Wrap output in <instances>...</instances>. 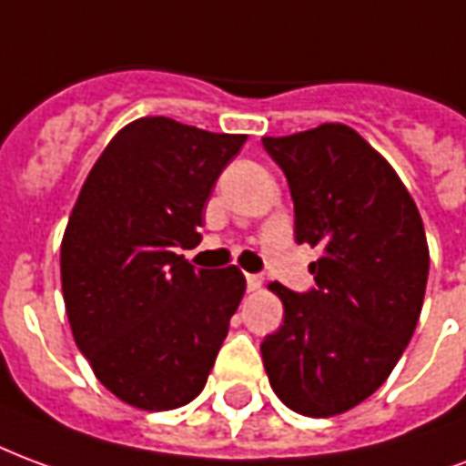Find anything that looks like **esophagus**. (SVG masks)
Instances as JSON below:
<instances>
[{
    "label": "esophagus",
    "instance_id": "34e87169",
    "mask_svg": "<svg viewBox=\"0 0 466 466\" xmlns=\"http://www.w3.org/2000/svg\"><path fill=\"white\" fill-rule=\"evenodd\" d=\"M246 285H248V290H250V293H256V290H260V285H263V278H260V275L248 273L246 275Z\"/></svg>",
    "mask_w": 466,
    "mask_h": 466
}]
</instances>
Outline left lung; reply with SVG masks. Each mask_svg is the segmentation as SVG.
Here are the masks:
<instances>
[{"mask_svg":"<svg viewBox=\"0 0 466 466\" xmlns=\"http://www.w3.org/2000/svg\"><path fill=\"white\" fill-rule=\"evenodd\" d=\"M263 148L288 178L295 240L320 248L315 288L280 295L283 325L260 352L275 395L295 412L332 417L368 400L412 338L430 250L395 168L350 126L322 124Z\"/></svg>","mask_w":466,"mask_h":466,"instance_id":"8db88e82","label":"left lung"}]
</instances>
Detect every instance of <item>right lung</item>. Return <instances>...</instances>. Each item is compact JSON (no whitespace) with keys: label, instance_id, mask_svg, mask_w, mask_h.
Segmentation results:
<instances>
[{"label":"right lung","instance_id":"add662e5","mask_svg":"<svg viewBox=\"0 0 466 466\" xmlns=\"http://www.w3.org/2000/svg\"><path fill=\"white\" fill-rule=\"evenodd\" d=\"M246 136L166 116L124 126L81 186L61 240L71 332L98 382L158 412L206 387L246 293L236 266L193 268L203 206Z\"/></svg>","mask_w":466,"mask_h":466}]
</instances>
